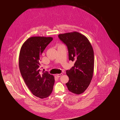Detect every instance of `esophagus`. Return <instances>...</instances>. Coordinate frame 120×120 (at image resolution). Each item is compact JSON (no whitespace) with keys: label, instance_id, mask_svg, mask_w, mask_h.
<instances>
[{"label":"esophagus","instance_id":"esophagus-1","mask_svg":"<svg viewBox=\"0 0 120 120\" xmlns=\"http://www.w3.org/2000/svg\"><path fill=\"white\" fill-rule=\"evenodd\" d=\"M62 75H63V74H62V73H60V74H56V76L57 77H59L61 76Z\"/></svg>","mask_w":120,"mask_h":120}]
</instances>
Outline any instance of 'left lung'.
Returning a JSON list of instances; mask_svg holds the SVG:
<instances>
[{
  "label": "left lung",
  "mask_w": 120,
  "mask_h": 120,
  "mask_svg": "<svg viewBox=\"0 0 120 120\" xmlns=\"http://www.w3.org/2000/svg\"><path fill=\"white\" fill-rule=\"evenodd\" d=\"M66 44L69 60L74 66L66 71L69 81L66 84L68 90L76 94L83 93L89 86L94 71V52L89 39L76 31L58 35Z\"/></svg>",
  "instance_id": "1"
}]
</instances>
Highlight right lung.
<instances>
[{
	"label": "right lung",
	"instance_id": "add662e5",
	"mask_svg": "<svg viewBox=\"0 0 120 120\" xmlns=\"http://www.w3.org/2000/svg\"><path fill=\"white\" fill-rule=\"evenodd\" d=\"M52 40L51 37H30L23 43L19 57V67L25 84L33 95L41 99L50 95L54 84L52 75L40 72V56Z\"/></svg>",
	"mask_w": 120,
	"mask_h": 120
}]
</instances>
